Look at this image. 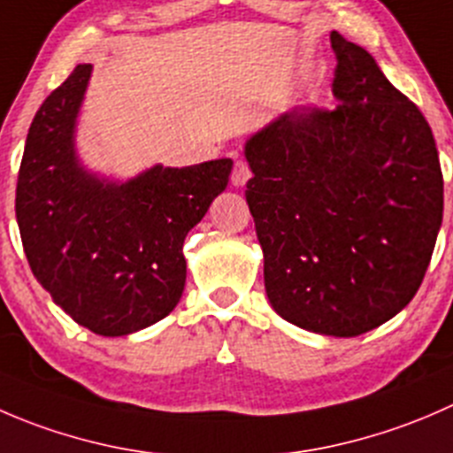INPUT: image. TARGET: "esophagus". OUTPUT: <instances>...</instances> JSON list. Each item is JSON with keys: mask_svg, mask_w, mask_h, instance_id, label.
<instances>
[{"mask_svg": "<svg viewBox=\"0 0 453 453\" xmlns=\"http://www.w3.org/2000/svg\"><path fill=\"white\" fill-rule=\"evenodd\" d=\"M249 180H250V167L244 163V160H235V165H233V173H231L233 187H244Z\"/></svg>", "mask_w": 453, "mask_h": 453, "instance_id": "1", "label": "esophagus"}]
</instances>
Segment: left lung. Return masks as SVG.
<instances>
[{"mask_svg": "<svg viewBox=\"0 0 453 453\" xmlns=\"http://www.w3.org/2000/svg\"><path fill=\"white\" fill-rule=\"evenodd\" d=\"M333 111H286L246 141V203L281 319L357 337L418 290L442 222L434 134L365 48L330 35Z\"/></svg>", "mask_w": 453, "mask_h": 453, "instance_id": "1", "label": "left lung"}]
</instances>
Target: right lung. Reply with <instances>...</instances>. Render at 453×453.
<instances>
[{
    "mask_svg": "<svg viewBox=\"0 0 453 453\" xmlns=\"http://www.w3.org/2000/svg\"><path fill=\"white\" fill-rule=\"evenodd\" d=\"M92 65L43 101L17 178V225L33 275L83 328L125 337L165 319L187 280V233L228 185L233 160L110 180L83 167L74 134Z\"/></svg>",
    "mask_w": 453,
    "mask_h": 453,
    "instance_id": "1",
    "label": "right lung"
}]
</instances>
